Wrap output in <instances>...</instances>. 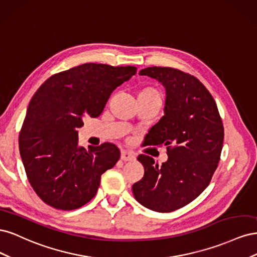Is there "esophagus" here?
Masks as SVG:
<instances>
[{
	"instance_id": "34e87169",
	"label": "esophagus",
	"mask_w": 257,
	"mask_h": 257,
	"mask_svg": "<svg viewBox=\"0 0 257 257\" xmlns=\"http://www.w3.org/2000/svg\"><path fill=\"white\" fill-rule=\"evenodd\" d=\"M136 159L135 154L133 152L131 151H127V150H122L121 151V160L126 162V161H134Z\"/></svg>"
}]
</instances>
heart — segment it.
<instances>
[{
    "label": "heart",
    "mask_w": 257,
    "mask_h": 257,
    "mask_svg": "<svg viewBox=\"0 0 257 257\" xmlns=\"http://www.w3.org/2000/svg\"><path fill=\"white\" fill-rule=\"evenodd\" d=\"M138 97H158L162 98L161 92L154 87H151V85H148V87L143 88L138 93Z\"/></svg>",
    "instance_id": "b5f03b06"
}]
</instances>
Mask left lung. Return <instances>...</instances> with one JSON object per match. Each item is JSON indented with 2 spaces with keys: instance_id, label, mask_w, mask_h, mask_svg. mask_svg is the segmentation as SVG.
Masks as SVG:
<instances>
[{
  "instance_id": "left-lung-1",
  "label": "left lung",
  "mask_w": 257,
  "mask_h": 257,
  "mask_svg": "<svg viewBox=\"0 0 257 257\" xmlns=\"http://www.w3.org/2000/svg\"><path fill=\"white\" fill-rule=\"evenodd\" d=\"M166 89L165 114L146 136V146H166L168 160L159 166L149 155L137 160L145 168L133 184L136 200L157 212L190 204L209 185L220 162L224 126L213 96L195 76L172 67L139 72Z\"/></svg>"
}]
</instances>
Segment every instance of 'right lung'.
I'll return each mask as SVG.
<instances>
[{"mask_svg":"<svg viewBox=\"0 0 257 257\" xmlns=\"http://www.w3.org/2000/svg\"><path fill=\"white\" fill-rule=\"evenodd\" d=\"M135 66L85 63L54 74L35 92L19 135L28 180L45 204L80 208L95 196L100 176L120 159L111 143L78 144L85 116L102 113L111 92L136 74Z\"/></svg>","mask_w":257,"mask_h":257,"instance_id":"add662e5","label":"right lung"}]
</instances>
